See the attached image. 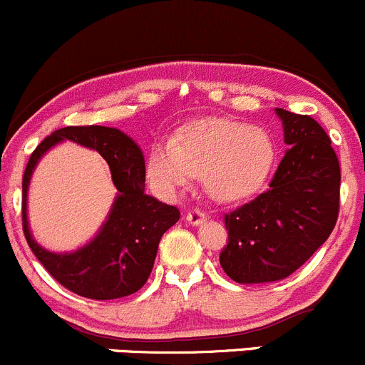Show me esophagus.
Instances as JSON below:
<instances>
[{
	"label": "esophagus",
	"instance_id": "obj_1",
	"mask_svg": "<svg viewBox=\"0 0 365 365\" xmlns=\"http://www.w3.org/2000/svg\"><path fill=\"white\" fill-rule=\"evenodd\" d=\"M205 218H207V215H205L204 211H200V209H191V211L186 212V220L191 225H198V223L204 222Z\"/></svg>",
	"mask_w": 365,
	"mask_h": 365
}]
</instances>
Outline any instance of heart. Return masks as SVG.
<instances>
[{
  "label": "heart",
  "instance_id": "obj_1",
  "mask_svg": "<svg viewBox=\"0 0 365 365\" xmlns=\"http://www.w3.org/2000/svg\"><path fill=\"white\" fill-rule=\"evenodd\" d=\"M273 161L275 143L264 129L212 117L187 128L174 145L154 147L147 172L167 193H178L202 175L212 198L234 202L259 190Z\"/></svg>",
  "mask_w": 365,
  "mask_h": 365
}]
</instances>
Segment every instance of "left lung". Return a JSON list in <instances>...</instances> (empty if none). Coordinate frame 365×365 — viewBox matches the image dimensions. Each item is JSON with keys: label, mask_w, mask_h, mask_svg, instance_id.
Listing matches in <instances>:
<instances>
[{"label": "left lung", "mask_w": 365, "mask_h": 365, "mask_svg": "<svg viewBox=\"0 0 365 365\" xmlns=\"http://www.w3.org/2000/svg\"><path fill=\"white\" fill-rule=\"evenodd\" d=\"M275 111L289 150L268 190L223 218L229 241L220 264L240 284L289 277L328 240L339 216L341 167L328 135L309 115Z\"/></svg>", "instance_id": "obj_1"}]
</instances>
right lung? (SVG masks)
I'll return each instance as SVG.
<instances>
[{"label": "right lung", "instance_id": "obj_1", "mask_svg": "<svg viewBox=\"0 0 365 365\" xmlns=\"http://www.w3.org/2000/svg\"><path fill=\"white\" fill-rule=\"evenodd\" d=\"M71 139L97 150L110 167L119 195L100 234L71 255H53L31 237L26 216L27 184L38 160L58 141ZM181 212L145 193L142 149L115 128L68 125L56 129L31 153L23 175V230L35 257L65 289L92 298L115 300L142 289L153 272L161 236Z\"/></svg>", "mask_w": 365, "mask_h": 365}]
</instances>
